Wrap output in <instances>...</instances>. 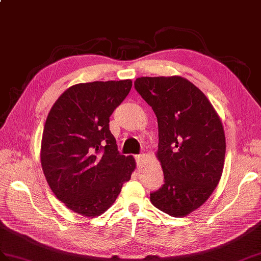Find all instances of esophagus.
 I'll return each mask as SVG.
<instances>
[{
  "instance_id": "obj_1",
  "label": "esophagus",
  "mask_w": 261,
  "mask_h": 261,
  "mask_svg": "<svg viewBox=\"0 0 261 261\" xmlns=\"http://www.w3.org/2000/svg\"><path fill=\"white\" fill-rule=\"evenodd\" d=\"M145 156L143 154H139V155H136V160H137V163L138 165H141V163L144 161Z\"/></svg>"
}]
</instances>
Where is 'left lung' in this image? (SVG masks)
I'll return each instance as SVG.
<instances>
[{"mask_svg": "<svg viewBox=\"0 0 261 261\" xmlns=\"http://www.w3.org/2000/svg\"><path fill=\"white\" fill-rule=\"evenodd\" d=\"M135 88L158 120L155 156L165 185L150 193V201L169 216L186 217L220 181L226 154L220 117L202 91L182 76L138 77Z\"/></svg>", "mask_w": 261, "mask_h": 261, "instance_id": "obj_1", "label": "left lung"}]
</instances>
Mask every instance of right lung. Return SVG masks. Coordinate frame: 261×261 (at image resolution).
<instances>
[{"label": "right lung", "mask_w": 261, "mask_h": 261, "mask_svg": "<svg viewBox=\"0 0 261 261\" xmlns=\"http://www.w3.org/2000/svg\"><path fill=\"white\" fill-rule=\"evenodd\" d=\"M131 87V80L74 84L47 114L42 170L56 197L77 215H102L135 171V158L119 153L109 130V118Z\"/></svg>", "instance_id": "right-lung-1"}]
</instances>
